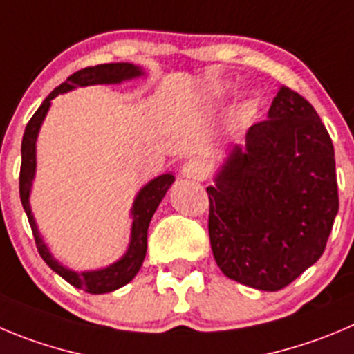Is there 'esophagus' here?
<instances>
[{
    "label": "esophagus",
    "mask_w": 354,
    "mask_h": 354,
    "mask_svg": "<svg viewBox=\"0 0 354 354\" xmlns=\"http://www.w3.org/2000/svg\"><path fill=\"white\" fill-rule=\"evenodd\" d=\"M183 176L190 178V180L203 181L204 178L207 176V166L203 160H197V158H192L183 164V169H181Z\"/></svg>",
    "instance_id": "obj_1"
}]
</instances>
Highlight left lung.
Listing matches in <instances>:
<instances>
[{"mask_svg":"<svg viewBox=\"0 0 354 354\" xmlns=\"http://www.w3.org/2000/svg\"><path fill=\"white\" fill-rule=\"evenodd\" d=\"M206 192L222 272L263 292L295 281L323 255L339 211L335 151L311 102L283 85Z\"/></svg>","mask_w":354,"mask_h":354,"instance_id":"1","label":"left lung"}]
</instances>
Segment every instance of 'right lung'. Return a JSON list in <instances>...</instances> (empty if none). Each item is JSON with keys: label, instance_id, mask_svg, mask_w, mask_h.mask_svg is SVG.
<instances>
[{"label": "right lung", "instance_id": "obj_1", "mask_svg": "<svg viewBox=\"0 0 354 354\" xmlns=\"http://www.w3.org/2000/svg\"><path fill=\"white\" fill-rule=\"evenodd\" d=\"M140 75L141 69L136 68V66L129 64V62H110V64L88 66V68L78 69L77 73H73L71 77H68V80H66L64 84L59 85L57 88H54V91L47 95V99L41 102V106L36 110V113L32 115L31 120L28 122L24 136H22V162L21 174H19V192H21V203L26 214H28L29 225H31L32 236H35L38 253L41 255V259L47 262V266L50 267L54 272H57L59 276L64 277L69 285L82 288L87 293H94V295L113 292V290L127 285L129 281H132V277L136 276L138 270L141 269V263H143L145 255H147L148 225H150L151 216H153L155 209H157V206L160 204L162 197L166 196L167 188H169L171 183L174 181V176L173 174H162V176L150 181V183L138 194L136 201H134V207H132L134 222H132L131 246H129L124 259L118 260L117 263L110 266L108 269L77 274L73 272V270L66 269V267H62L61 263H59L57 260H54V257L48 253L47 246H45V243H43L41 237H39L38 229H36L35 218H32L31 214V207H29V192H31V181L32 176H35L36 166L35 141L36 136H38L39 125H41L43 118H45V115H47L48 111V106H50V101L57 94L68 92L75 87H85V85L117 84V82L125 80V78L140 77Z\"/></svg>", "mask_w": 354, "mask_h": 354}]
</instances>
